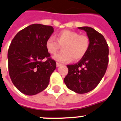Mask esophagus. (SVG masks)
Instances as JSON below:
<instances>
[{"instance_id":"obj_1","label":"esophagus","mask_w":121,"mask_h":121,"mask_svg":"<svg viewBox=\"0 0 121 121\" xmlns=\"http://www.w3.org/2000/svg\"><path fill=\"white\" fill-rule=\"evenodd\" d=\"M61 63H56V66L58 67H60V66H61Z\"/></svg>"}]
</instances>
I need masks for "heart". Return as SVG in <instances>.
I'll use <instances>...</instances> for the list:
<instances>
[{"label":"heart","instance_id":"heart-1","mask_svg":"<svg viewBox=\"0 0 121 121\" xmlns=\"http://www.w3.org/2000/svg\"><path fill=\"white\" fill-rule=\"evenodd\" d=\"M61 46L63 51L54 58L59 62H69L72 60H81L87 53L90 46V39L85 35H80L77 32L71 30H63L58 34L56 39L54 37H49L46 41V48L48 52L54 55Z\"/></svg>","mask_w":121,"mask_h":121}]
</instances>
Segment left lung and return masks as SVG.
Returning <instances> with one entry per match:
<instances>
[{
	"label": "left lung",
	"mask_w": 121,
	"mask_h": 121,
	"mask_svg": "<svg viewBox=\"0 0 121 121\" xmlns=\"http://www.w3.org/2000/svg\"><path fill=\"white\" fill-rule=\"evenodd\" d=\"M90 39V46L84 56L74 65H67L69 72L64 82L67 87L79 94L95 88L105 75L108 63V46L102 34L93 28L79 27Z\"/></svg>",
	"instance_id": "1"
}]
</instances>
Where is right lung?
Returning <instances> with one entry per match:
<instances>
[{
    "instance_id": "add662e5",
    "label": "right lung",
    "mask_w": 121,
    "mask_h": 121,
    "mask_svg": "<svg viewBox=\"0 0 121 121\" xmlns=\"http://www.w3.org/2000/svg\"><path fill=\"white\" fill-rule=\"evenodd\" d=\"M53 32L51 26L33 24L12 40L7 52L9 76L22 93L35 95L48 87L56 67L46 48V40Z\"/></svg>"
}]
</instances>
